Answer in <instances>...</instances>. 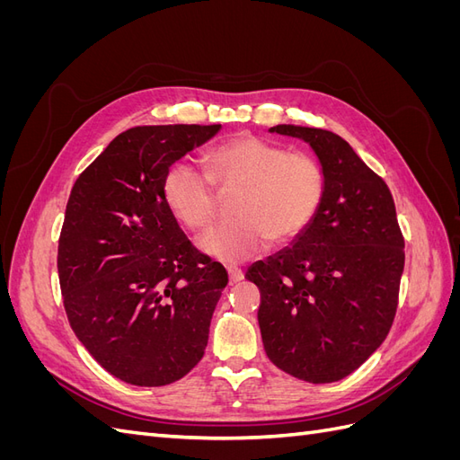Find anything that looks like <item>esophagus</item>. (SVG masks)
Wrapping results in <instances>:
<instances>
[{"label": "esophagus", "instance_id": "esophagus-1", "mask_svg": "<svg viewBox=\"0 0 460 460\" xmlns=\"http://www.w3.org/2000/svg\"><path fill=\"white\" fill-rule=\"evenodd\" d=\"M228 276H230V282H232V284L243 280V272H242V269H238V267H228Z\"/></svg>", "mask_w": 460, "mask_h": 460}]
</instances>
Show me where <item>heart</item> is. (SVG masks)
<instances>
[{"mask_svg": "<svg viewBox=\"0 0 460 460\" xmlns=\"http://www.w3.org/2000/svg\"><path fill=\"white\" fill-rule=\"evenodd\" d=\"M207 174L174 164L163 180V199L172 217L191 232L215 225L220 193H235L230 215L201 240L218 261L242 262L264 243L284 245L309 228L326 193V174L309 153H289L257 136H235L205 157Z\"/></svg>", "mask_w": 460, "mask_h": 460, "instance_id": "heart-1", "label": "heart"}]
</instances>
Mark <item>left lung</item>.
I'll use <instances>...</instances> for the list:
<instances>
[{"label": "left lung", "mask_w": 460, "mask_h": 460, "mask_svg": "<svg viewBox=\"0 0 460 460\" xmlns=\"http://www.w3.org/2000/svg\"><path fill=\"white\" fill-rule=\"evenodd\" d=\"M270 132L311 144L326 193L294 245L245 272L261 291L262 345L299 380L338 382L378 349L394 324L405 238L392 191L343 137L291 124Z\"/></svg>", "instance_id": "8db88e82"}]
</instances>
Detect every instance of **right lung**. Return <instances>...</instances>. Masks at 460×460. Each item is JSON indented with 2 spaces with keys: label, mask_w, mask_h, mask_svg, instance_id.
<instances>
[{
  "label": "right lung",
  "mask_w": 460,
  "mask_h": 460,
  "mask_svg": "<svg viewBox=\"0 0 460 460\" xmlns=\"http://www.w3.org/2000/svg\"><path fill=\"white\" fill-rule=\"evenodd\" d=\"M218 128L161 124L122 132L80 172L66 201L58 270L68 324L127 384H172L205 353L228 272L180 230L163 180Z\"/></svg>",
  "instance_id": "add662e5"
}]
</instances>
